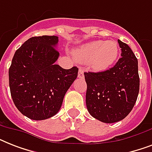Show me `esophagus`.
Returning <instances> with one entry per match:
<instances>
[{"instance_id": "esophagus-1", "label": "esophagus", "mask_w": 152, "mask_h": 152, "mask_svg": "<svg viewBox=\"0 0 152 152\" xmlns=\"http://www.w3.org/2000/svg\"><path fill=\"white\" fill-rule=\"evenodd\" d=\"M83 72H84V70H83V69H79V72H78V77L79 78H83V76H84V75H83Z\"/></svg>"}]
</instances>
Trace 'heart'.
Masks as SVG:
<instances>
[{
	"label": "heart",
	"instance_id": "1",
	"mask_svg": "<svg viewBox=\"0 0 152 152\" xmlns=\"http://www.w3.org/2000/svg\"><path fill=\"white\" fill-rule=\"evenodd\" d=\"M119 48L114 41H94L84 44L72 52L74 58L79 62L88 63L95 70L108 69L118 58Z\"/></svg>",
	"mask_w": 152,
	"mask_h": 152
}]
</instances>
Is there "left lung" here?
Returning a JSON list of instances; mask_svg holds the SVG:
<instances>
[{"mask_svg": "<svg viewBox=\"0 0 152 152\" xmlns=\"http://www.w3.org/2000/svg\"><path fill=\"white\" fill-rule=\"evenodd\" d=\"M120 59L99 72H84L86 105L91 115L104 123L122 120L131 112L140 90L138 61L131 48L118 39Z\"/></svg>", "mask_w": 152, "mask_h": 152, "instance_id": "obj_1", "label": "left lung"}]
</instances>
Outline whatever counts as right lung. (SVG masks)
<instances>
[{"label": "right lung", "mask_w": 152, "mask_h": 152, "mask_svg": "<svg viewBox=\"0 0 152 152\" xmlns=\"http://www.w3.org/2000/svg\"><path fill=\"white\" fill-rule=\"evenodd\" d=\"M58 37H32L13 56L8 71L13 102L32 120H45L60 110L64 95L78 75L74 66L64 69L55 64Z\"/></svg>", "instance_id": "obj_1"}]
</instances>
